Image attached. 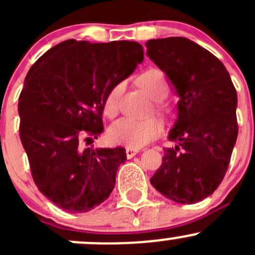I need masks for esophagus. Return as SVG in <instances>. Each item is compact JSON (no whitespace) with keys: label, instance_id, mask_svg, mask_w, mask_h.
<instances>
[{"label":"esophagus","instance_id":"obj_1","mask_svg":"<svg viewBox=\"0 0 255 255\" xmlns=\"http://www.w3.org/2000/svg\"><path fill=\"white\" fill-rule=\"evenodd\" d=\"M139 149H132V148H127L126 149V154H127V158L130 159L133 158V156L137 155L138 153H139Z\"/></svg>","mask_w":255,"mask_h":255}]
</instances>
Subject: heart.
Segmentation results:
<instances>
[{
    "label": "heart",
    "instance_id": "obj_1",
    "mask_svg": "<svg viewBox=\"0 0 255 255\" xmlns=\"http://www.w3.org/2000/svg\"><path fill=\"white\" fill-rule=\"evenodd\" d=\"M138 84L149 96L155 101H163L168 95V84L160 70L151 69L145 71L138 79ZM123 82H118L106 95L104 102V112L109 117L117 113L118 101L123 91ZM163 130V126L155 118L145 121H135L132 118H121L109 128L107 138L112 144L125 145L132 149H139L155 139Z\"/></svg>",
    "mask_w": 255,
    "mask_h": 255
}]
</instances>
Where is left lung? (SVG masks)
<instances>
[{"label":"left lung","instance_id":"obj_1","mask_svg":"<svg viewBox=\"0 0 255 255\" xmlns=\"http://www.w3.org/2000/svg\"><path fill=\"white\" fill-rule=\"evenodd\" d=\"M146 54L179 96L163 163L150 179L166 199L196 204L213 194L230 165L238 135L237 92L212 53L182 37L150 39Z\"/></svg>","mask_w":255,"mask_h":255}]
</instances>
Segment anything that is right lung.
<instances>
[{
	"label": "right lung",
	"instance_id": "right-lung-1",
	"mask_svg": "<svg viewBox=\"0 0 255 255\" xmlns=\"http://www.w3.org/2000/svg\"><path fill=\"white\" fill-rule=\"evenodd\" d=\"M143 59L137 42L68 39L28 71L18 100L20 140L39 191L66 212H89L112 192L126 150L82 148L80 139L104 132L106 95Z\"/></svg>",
	"mask_w": 255,
	"mask_h": 255
}]
</instances>
